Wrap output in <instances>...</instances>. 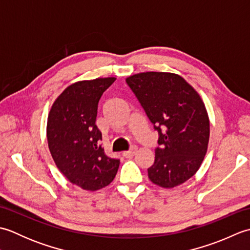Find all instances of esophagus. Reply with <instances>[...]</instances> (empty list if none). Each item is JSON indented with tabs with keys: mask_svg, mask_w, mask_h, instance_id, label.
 Segmentation results:
<instances>
[{
	"mask_svg": "<svg viewBox=\"0 0 250 250\" xmlns=\"http://www.w3.org/2000/svg\"><path fill=\"white\" fill-rule=\"evenodd\" d=\"M136 150H137L136 146H132L128 151H125L124 153H122V155H124V157H125V158H131V157L134 156V153L136 152Z\"/></svg>",
	"mask_w": 250,
	"mask_h": 250,
	"instance_id": "esophagus-1",
	"label": "esophagus"
}]
</instances>
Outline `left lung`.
Here are the masks:
<instances>
[{"label": "left lung", "mask_w": 250, "mask_h": 250, "mask_svg": "<svg viewBox=\"0 0 250 250\" xmlns=\"http://www.w3.org/2000/svg\"><path fill=\"white\" fill-rule=\"evenodd\" d=\"M125 82L159 134L148 177L163 188L185 183L199 169L208 145L209 120L203 101L176 74L146 72Z\"/></svg>", "instance_id": "1"}]
</instances>
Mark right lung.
<instances>
[{"label": "right lung", "mask_w": 250, "mask_h": 250, "mask_svg": "<svg viewBox=\"0 0 250 250\" xmlns=\"http://www.w3.org/2000/svg\"><path fill=\"white\" fill-rule=\"evenodd\" d=\"M114 77L78 82L68 86L49 111L47 140L56 166L74 185L95 191L109 185L120 160L105 155L102 133L95 125L102 94Z\"/></svg>", "instance_id": "1"}]
</instances>
